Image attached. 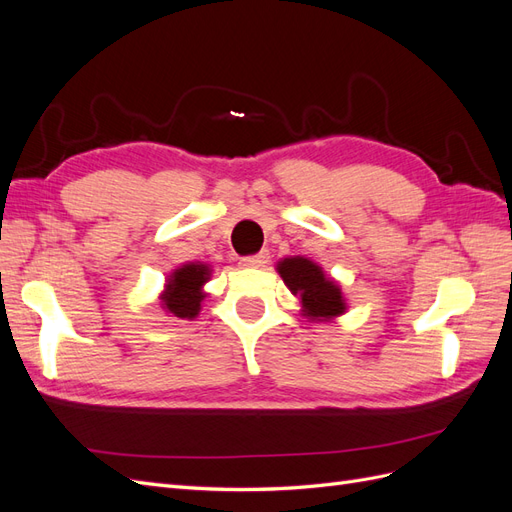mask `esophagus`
Listing matches in <instances>:
<instances>
[{"mask_svg":"<svg viewBox=\"0 0 512 512\" xmlns=\"http://www.w3.org/2000/svg\"><path fill=\"white\" fill-rule=\"evenodd\" d=\"M269 260V252L267 250H262V252H258V254H254V256H245V258H241L239 260V265L241 267H245V269H254V267H265V262Z\"/></svg>","mask_w":512,"mask_h":512,"instance_id":"1","label":"esophagus"}]
</instances>
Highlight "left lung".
<instances>
[{"mask_svg":"<svg viewBox=\"0 0 512 512\" xmlns=\"http://www.w3.org/2000/svg\"><path fill=\"white\" fill-rule=\"evenodd\" d=\"M277 273L294 297L301 301V314L314 322H327L346 312V299L342 288L331 277L324 275L322 267L309 258L292 256L277 262Z\"/></svg>","mask_w":512,"mask_h":512,"instance_id":"obj_1","label":"left lung"}]
</instances>
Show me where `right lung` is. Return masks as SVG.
<instances>
[{
    "mask_svg": "<svg viewBox=\"0 0 512 512\" xmlns=\"http://www.w3.org/2000/svg\"><path fill=\"white\" fill-rule=\"evenodd\" d=\"M211 280V269L203 262H185L166 277L160 303L166 314L181 320H194L200 312V303L207 297L203 286Z\"/></svg>",
    "mask_w": 512,
    "mask_h": 512,
    "instance_id": "add662e5",
    "label": "right lung"
}]
</instances>
